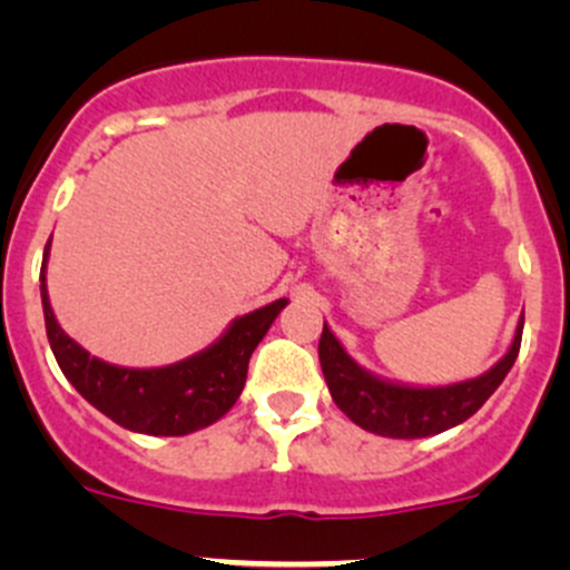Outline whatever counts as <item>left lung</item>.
<instances>
[{
  "label": "left lung",
  "instance_id": "8db88e82",
  "mask_svg": "<svg viewBox=\"0 0 570 570\" xmlns=\"http://www.w3.org/2000/svg\"><path fill=\"white\" fill-rule=\"evenodd\" d=\"M521 333H524V317L519 322L508 355L485 375L455 383V386L411 389L377 381L344 353L327 325H322L320 364L333 402L358 428L386 435V439H428L465 422L485 405L488 396L497 392L499 383L519 358Z\"/></svg>",
  "mask_w": 570,
  "mask_h": 570
}]
</instances>
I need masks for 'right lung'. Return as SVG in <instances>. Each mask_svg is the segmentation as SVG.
<instances>
[{
	"label": "right lung",
	"instance_id": "obj_1",
	"mask_svg": "<svg viewBox=\"0 0 570 570\" xmlns=\"http://www.w3.org/2000/svg\"><path fill=\"white\" fill-rule=\"evenodd\" d=\"M49 256V243H46ZM46 336L62 375L85 400L115 424L146 435H187L217 422L239 400L248 377V361L278 317L286 301L269 303L234 322L226 336L204 353L163 370H124L94 358L57 325L40 275Z\"/></svg>",
	"mask_w": 570,
	"mask_h": 570
}]
</instances>
